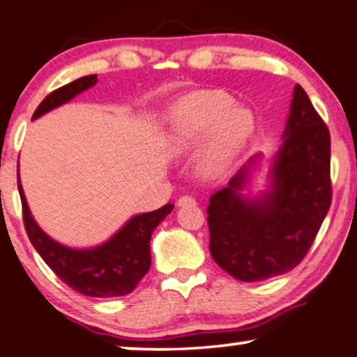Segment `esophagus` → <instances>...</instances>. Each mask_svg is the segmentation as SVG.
Here are the masks:
<instances>
[{"mask_svg":"<svg viewBox=\"0 0 357 357\" xmlns=\"http://www.w3.org/2000/svg\"><path fill=\"white\" fill-rule=\"evenodd\" d=\"M194 204H196V199H194V197H191V196H183V197H179V199H178V207L194 206Z\"/></svg>","mask_w":357,"mask_h":357,"instance_id":"obj_1","label":"esophagus"}]
</instances>
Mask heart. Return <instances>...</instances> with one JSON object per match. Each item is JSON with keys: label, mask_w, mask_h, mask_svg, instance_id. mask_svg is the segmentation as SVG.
Instances as JSON below:
<instances>
[{"label": "heart", "mask_w": 357, "mask_h": 357, "mask_svg": "<svg viewBox=\"0 0 357 357\" xmlns=\"http://www.w3.org/2000/svg\"><path fill=\"white\" fill-rule=\"evenodd\" d=\"M254 133L249 108L234 107V100L219 90H197L171 107L165 133V151L171 158L196 153L197 174L219 179L229 173Z\"/></svg>", "instance_id": "1"}]
</instances>
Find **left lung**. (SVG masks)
<instances>
[{
  "mask_svg": "<svg viewBox=\"0 0 357 357\" xmlns=\"http://www.w3.org/2000/svg\"><path fill=\"white\" fill-rule=\"evenodd\" d=\"M329 148L328 126L295 85L267 189L245 194L261 160L255 155L211 196L209 250L220 268L241 282H264L303 260L331 206Z\"/></svg>",
  "mask_w": 357,
  "mask_h": 357,
  "instance_id": "1",
  "label": "left lung"
}]
</instances>
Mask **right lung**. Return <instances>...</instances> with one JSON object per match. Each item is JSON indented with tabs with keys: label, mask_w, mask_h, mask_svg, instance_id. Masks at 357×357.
<instances>
[{
	"label": "right lung",
	"mask_w": 357,
	"mask_h": 357,
	"mask_svg": "<svg viewBox=\"0 0 357 357\" xmlns=\"http://www.w3.org/2000/svg\"><path fill=\"white\" fill-rule=\"evenodd\" d=\"M97 80V75H85L54 90L36 108L33 120L70 102L84 90L93 87ZM17 189L22 202L24 227L34 249L66 285L93 298H114L135 290L139 280L150 270L151 234L174 207L165 204L153 212L133 215L108 241L87 249H74L49 237L34 220L21 186L20 163Z\"/></svg>",
	"instance_id": "right-lung-1"
}]
</instances>
